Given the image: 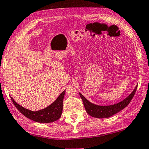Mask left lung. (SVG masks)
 Listing matches in <instances>:
<instances>
[{
    "instance_id": "left-lung-1",
    "label": "left lung",
    "mask_w": 149,
    "mask_h": 149,
    "mask_svg": "<svg viewBox=\"0 0 149 149\" xmlns=\"http://www.w3.org/2000/svg\"><path fill=\"white\" fill-rule=\"evenodd\" d=\"M136 88L137 86L134 89V91L130 94L129 96H128L127 98H125L122 101L113 105H108V106H100V105L93 104L92 102H89L81 93H79V95L80 97L82 98V102H83L86 113L89 115L93 116V117L103 118H109L110 116L118 113L119 111H122L123 109H125L130 103V102L131 101L134 94H135Z\"/></svg>"
}]
</instances>
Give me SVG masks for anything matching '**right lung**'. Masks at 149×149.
<instances>
[{
	"label": "right lung",
	"instance_id": "1",
	"mask_svg": "<svg viewBox=\"0 0 149 149\" xmlns=\"http://www.w3.org/2000/svg\"><path fill=\"white\" fill-rule=\"evenodd\" d=\"M65 91L61 93L58 97L56 98L55 101L47 107V108L43 109L38 111H32L29 109H26L17 104L13 98L10 97L11 100L17 107V109L24 116L29 119L40 123H49L54 122L60 118L63 112V99L65 97Z\"/></svg>",
	"mask_w": 149,
	"mask_h": 149
}]
</instances>
